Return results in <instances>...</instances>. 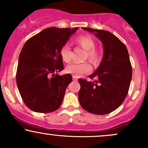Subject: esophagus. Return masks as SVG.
Masks as SVG:
<instances>
[{
    "label": "esophagus",
    "mask_w": 148,
    "mask_h": 148,
    "mask_svg": "<svg viewBox=\"0 0 148 148\" xmlns=\"http://www.w3.org/2000/svg\"><path fill=\"white\" fill-rule=\"evenodd\" d=\"M73 80L74 81H77L78 80V78L76 76H73Z\"/></svg>",
    "instance_id": "obj_1"
}]
</instances>
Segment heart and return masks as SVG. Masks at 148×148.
<instances>
[{
	"label": "heart",
	"instance_id": "1",
	"mask_svg": "<svg viewBox=\"0 0 148 148\" xmlns=\"http://www.w3.org/2000/svg\"><path fill=\"white\" fill-rule=\"evenodd\" d=\"M75 43L86 50V58H88L93 64H97L100 60V53L95 49V42L90 36H81L75 39ZM60 56L63 61L69 62L71 61V50L68 45H64L60 49ZM91 65L88 62L71 63L66 66V71L76 77L86 74L91 71Z\"/></svg>",
	"mask_w": 148,
	"mask_h": 148
}]
</instances>
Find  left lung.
<instances>
[{"label": "left lung", "mask_w": 148, "mask_h": 148, "mask_svg": "<svg viewBox=\"0 0 148 148\" xmlns=\"http://www.w3.org/2000/svg\"><path fill=\"white\" fill-rule=\"evenodd\" d=\"M82 29L100 39L103 57L96 70L88 76L95 81L79 79V103L88 112L107 114L119 108L128 94L132 78L129 53L126 45L108 31Z\"/></svg>", "instance_id": "left-lung-1"}]
</instances>
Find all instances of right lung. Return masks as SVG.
I'll use <instances>...</instances> for the list:
<instances>
[{"label":"right lung","instance_id":"right-lung-1","mask_svg":"<svg viewBox=\"0 0 148 148\" xmlns=\"http://www.w3.org/2000/svg\"><path fill=\"white\" fill-rule=\"evenodd\" d=\"M78 29L49 27L24 45L16 81L24 103L34 112H52L60 107L72 77L58 75L64 69L60 52Z\"/></svg>","mask_w":148,"mask_h":148}]
</instances>
